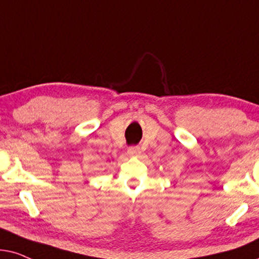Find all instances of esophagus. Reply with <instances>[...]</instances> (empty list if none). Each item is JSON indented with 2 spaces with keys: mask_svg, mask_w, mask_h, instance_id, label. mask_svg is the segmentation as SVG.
<instances>
[{
  "mask_svg": "<svg viewBox=\"0 0 259 259\" xmlns=\"http://www.w3.org/2000/svg\"><path fill=\"white\" fill-rule=\"evenodd\" d=\"M140 153H141V150L137 146H133L127 149V154H129L130 156H136V155H139Z\"/></svg>",
  "mask_w": 259,
  "mask_h": 259,
  "instance_id": "1",
  "label": "esophagus"
}]
</instances>
